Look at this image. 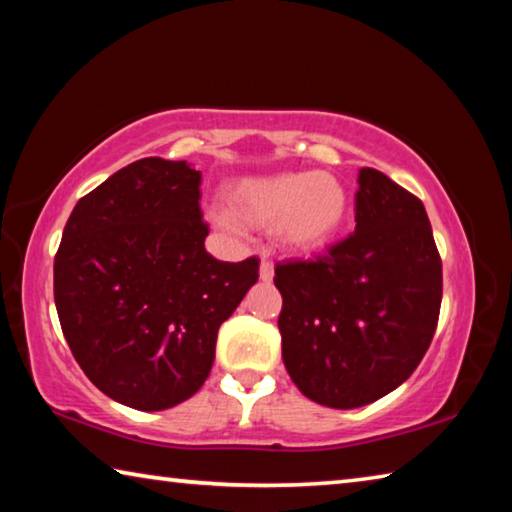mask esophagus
<instances>
[{
  "instance_id": "1",
  "label": "esophagus",
  "mask_w": 512,
  "mask_h": 512,
  "mask_svg": "<svg viewBox=\"0 0 512 512\" xmlns=\"http://www.w3.org/2000/svg\"><path fill=\"white\" fill-rule=\"evenodd\" d=\"M275 275V268L271 262H266V259H262V264H259V280L262 282H271Z\"/></svg>"
}]
</instances>
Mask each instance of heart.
Returning a JSON list of instances; mask_svg holds the SVG:
<instances>
[{
  "instance_id": "obj_1",
  "label": "heart",
  "mask_w": 512,
  "mask_h": 512,
  "mask_svg": "<svg viewBox=\"0 0 512 512\" xmlns=\"http://www.w3.org/2000/svg\"><path fill=\"white\" fill-rule=\"evenodd\" d=\"M225 203L228 228H273L293 253H316L341 232L350 198L332 173L280 171L232 180Z\"/></svg>"
}]
</instances>
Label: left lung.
<instances>
[{
    "instance_id": "obj_1",
    "label": "left lung",
    "mask_w": 512,
    "mask_h": 512,
    "mask_svg": "<svg viewBox=\"0 0 512 512\" xmlns=\"http://www.w3.org/2000/svg\"><path fill=\"white\" fill-rule=\"evenodd\" d=\"M357 228L314 262L275 266L282 359L298 391L359 409L395 391L433 339L443 264L420 198L359 171Z\"/></svg>"
}]
</instances>
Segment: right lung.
<instances>
[{"label":"right lung","mask_w":512,"mask_h":512,"mask_svg":"<svg viewBox=\"0 0 512 512\" xmlns=\"http://www.w3.org/2000/svg\"><path fill=\"white\" fill-rule=\"evenodd\" d=\"M201 171L144 158L83 196L54 262L65 341L112 400L164 411L192 397L214 363L216 334L259 277L257 257L205 250Z\"/></svg>","instance_id":"obj_1"}]
</instances>
